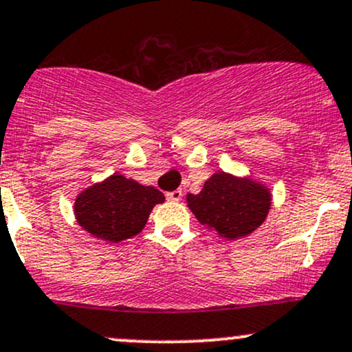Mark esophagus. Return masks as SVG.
I'll use <instances>...</instances> for the list:
<instances>
[{
  "label": "esophagus",
  "mask_w": 352,
  "mask_h": 352,
  "mask_svg": "<svg viewBox=\"0 0 352 352\" xmlns=\"http://www.w3.org/2000/svg\"><path fill=\"white\" fill-rule=\"evenodd\" d=\"M182 199V190H173L167 194V200H172V202H179Z\"/></svg>",
  "instance_id": "esophagus-1"
}]
</instances>
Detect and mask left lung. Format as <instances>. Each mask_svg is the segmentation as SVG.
<instances>
[{"label": "left lung", "instance_id": "obj_1", "mask_svg": "<svg viewBox=\"0 0 352 352\" xmlns=\"http://www.w3.org/2000/svg\"><path fill=\"white\" fill-rule=\"evenodd\" d=\"M270 192L252 179L217 172L204 184L200 194H188V208L202 226L235 241L262 226L270 208Z\"/></svg>", "mask_w": 352, "mask_h": 352}]
</instances>
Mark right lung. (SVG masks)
<instances>
[{
	"instance_id": "add662e5",
	"label": "right lung",
	"mask_w": 352,
	"mask_h": 352,
	"mask_svg": "<svg viewBox=\"0 0 352 352\" xmlns=\"http://www.w3.org/2000/svg\"><path fill=\"white\" fill-rule=\"evenodd\" d=\"M164 200L155 187L113 173L76 197L75 217L95 237L120 242L142 232L152 208Z\"/></svg>"
}]
</instances>
